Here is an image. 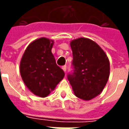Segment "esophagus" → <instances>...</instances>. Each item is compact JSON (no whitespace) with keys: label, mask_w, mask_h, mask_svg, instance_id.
Returning <instances> with one entry per match:
<instances>
[{"label":"esophagus","mask_w":129,"mask_h":129,"mask_svg":"<svg viewBox=\"0 0 129 129\" xmlns=\"http://www.w3.org/2000/svg\"><path fill=\"white\" fill-rule=\"evenodd\" d=\"M62 69L64 70V72H66V70H67V67H66L65 65H64V66H62Z\"/></svg>","instance_id":"obj_1"}]
</instances>
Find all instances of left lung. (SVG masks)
Here are the masks:
<instances>
[{
  "label": "left lung",
  "mask_w": 129,
  "mask_h": 129,
  "mask_svg": "<svg viewBox=\"0 0 129 129\" xmlns=\"http://www.w3.org/2000/svg\"><path fill=\"white\" fill-rule=\"evenodd\" d=\"M74 72L67 78L74 94L90 101L101 93L110 75V62L106 54L97 43L80 37L72 40Z\"/></svg>",
  "instance_id": "left-lung-1"
}]
</instances>
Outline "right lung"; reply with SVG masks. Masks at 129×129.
I'll return each mask as SVG.
<instances>
[{
  "instance_id": "1",
  "label": "right lung",
  "mask_w": 129,
  "mask_h": 129,
  "mask_svg": "<svg viewBox=\"0 0 129 129\" xmlns=\"http://www.w3.org/2000/svg\"><path fill=\"white\" fill-rule=\"evenodd\" d=\"M54 41L45 37L28 44L20 62V73L28 89L35 95L45 98L64 76L52 53Z\"/></svg>"
}]
</instances>
